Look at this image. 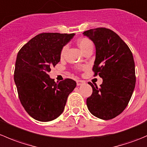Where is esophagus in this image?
<instances>
[{
    "label": "esophagus",
    "mask_w": 147,
    "mask_h": 147,
    "mask_svg": "<svg viewBox=\"0 0 147 147\" xmlns=\"http://www.w3.org/2000/svg\"><path fill=\"white\" fill-rule=\"evenodd\" d=\"M84 80H77V85L78 86L81 85V84H84Z\"/></svg>",
    "instance_id": "34e87169"
}]
</instances>
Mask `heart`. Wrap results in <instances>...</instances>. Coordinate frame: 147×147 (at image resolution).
<instances>
[{"label":"heart","mask_w":147,"mask_h":147,"mask_svg":"<svg viewBox=\"0 0 147 147\" xmlns=\"http://www.w3.org/2000/svg\"><path fill=\"white\" fill-rule=\"evenodd\" d=\"M78 45L83 53H84L85 50H87L90 47H93L92 42L88 38H82V39L79 40L78 41ZM65 50H66V47H64L61 51V57H63L65 53Z\"/></svg>","instance_id":"b5f03b06"}]
</instances>
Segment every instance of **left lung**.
<instances>
[{"label": "left lung", "instance_id": "left-lung-1", "mask_svg": "<svg viewBox=\"0 0 147 147\" xmlns=\"http://www.w3.org/2000/svg\"><path fill=\"white\" fill-rule=\"evenodd\" d=\"M83 35L95 45L92 70L103 80L100 87L88 83L92 87V94L87 99V108L96 117L113 119L127 107L135 87L132 53L119 35L107 28L90 29Z\"/></svg>", "mask_w": 147, "mask_h": 147}]
</instances>
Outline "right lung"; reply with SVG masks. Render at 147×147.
I'll use <instances>...</instances> for the list:
<instances>
[{
    "instance_id": "right-lung-1",
    "label": "right lung",
    "mask_w": 147,
    "mask_h": 147,
    "mask_svg": "<svg viewBox=\"0 0 147 147\" xmlns=\"http://www.w3.org/2000/svg\"><path fill=\"white\" fill-rule=\"evenodd\" d=\"M75 35L40 33L18 53L14 81L19 99L28 115L38 121H49L58 117L76 87L73 80L55 82L48 75L50 67L60 62L63 47Z\"/></svg>"
}]
</instances>
